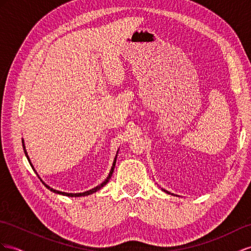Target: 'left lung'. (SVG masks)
Masks as SVG:
<instances>
[{"mask_svg":"<svg viewBox=\"0 0 251 251\" xmlns=\"http://www.w3.org/2000/svg\"><path fill=\"white\" fill-rule=\"evenodd\" d=\"M162 191H164L165 193H168V194H171V195H174V196H175V194H173V193H171V192H169V191H166V190H164V189H162ZM176 196H178V195H176Z\"/></svg>","mask_w":251,"mask_h":251,"instance_id":"8db88e82","label":"left lung"}]
</instances>
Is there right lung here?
Segmentation results:
<instances>
[{
    "instance_id": "add662e5",
    "label": "right lung",
    "mask_w": 251,
    "mask_h": 251,
    "mask_svg": "<svg viewBox=\"0 0 251 251\" xmlns=\"http://www.w3.org/2000/svg\"><path fill=\"white\" fill-rule=\"evenodd\" d=\"M22 145H23V150H24V153H25V156H26V158H27V160H28V162H29V164H30V166L31 168H33V170H34V172L36 173L37 174V176L39 177V179L40 180L42 181V183L46 185V187L50 190V191H52V192H54V193H56V194H59V195H63V196H69V197H81V196H88V195H91V194H93V193H95V192H98V191H100L102 187H105V185L109 182V180H110V178H111V176H112V174H113V171H114V166H115V162H117V157H118V152H119V151H118V152H117V155H115V157H114V160H113V163H112V166H111V170H110V172H109V174H108V176H107V178L105 179L104 181H102L100 184H99V185H96L95 188H93V189H91V190H89V191H86V192H82V193H67V192H61V191H58V190H55V189H53V188H50V185H48L46 182H44L42 179L40 178V176L38 175V173L36 172V170L34 169V166H33V164H31V162H30V159H29V157H28V155H27V151H26V150H25V144H24V140L22 139Z\"/></svg>"
}]
</instances>
